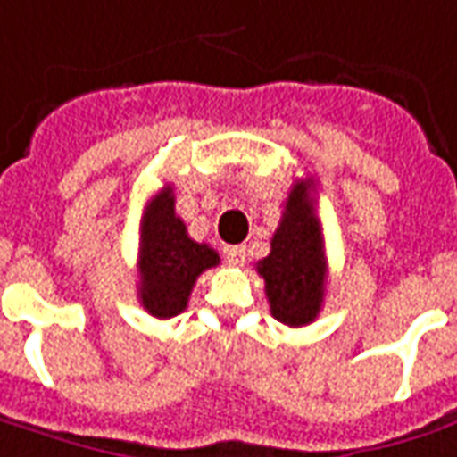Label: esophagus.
Listing matches in <instances>:
<instances>
[{
  "instance_id": "obj_1",
  "label": "esophagus",
  "mask_w": 457,
  "mask_h": 457,
  "mask_svg": "<svg viewBox=\"0 0 457 457\" xmlns=\"http://www.w3.org/2000/svg\"><path fill=\"white\" fill-rule=\"evenodd\" d=\"M222 253H225V260L229 265H242L245 262V245H228Z\"/></svg>"
}]
</instances>
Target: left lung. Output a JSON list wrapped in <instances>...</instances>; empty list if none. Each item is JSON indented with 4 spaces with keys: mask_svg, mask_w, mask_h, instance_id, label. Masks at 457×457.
<instances>
[{
    "mask_svg": "<svg viewBox=\"0 0 457 457\" xmlns=\"http://www.w3.org/2000/svg\"><path fill=\"white\" fill-rule=\"evenodd\" d=\"M257 272L265 280L272 318L290 328H303L318 318L328 262L310 182H295L290 189L280 228L272 235L270 254L257 262Z\"/></svg>",
    "mask_w": 457,
    "mask_h": 457,
    "instance_id": "1",
    "label": "left lung"
}]
</instances>
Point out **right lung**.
<instances>
[{"label":"right lung","mask_w":457,"mask_h":457,"mask_svg":"<svg viewBox=\"0 0 457 457\" xmlns=\"http://www.w3.org/2000/svg\"><path fill=\"white\" fill-rule=\"evenodd\" d=\"M139 285L142 307L152 318H175L187 307L189 293L204 270L220 265V254L187 235L175 212V195L167 185L152 197L139 225Z\"/></svg>","instance_id":"right-lung-1"}]
</instances>
